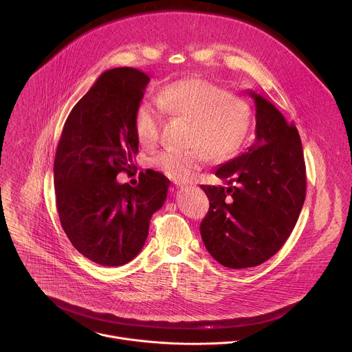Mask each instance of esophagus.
I'll return each instance as SVG.
<instances>
[{
  "mask_svg": "<svg viewBox=\"0 0 352 352\" xmlns=\"http://www.w3.org/2000/svg\"><path fill=\"white\" fill-rule=\"evenodd\" d=\"M192 185V184H190ZM177 186H188V184H184V182H178Z\"/></svg>",
  "mask_w": 352,
  "mask_h": 352,
  "instance_id": "esophagus-1",
  "label": "esophagus"
}]
</instances>
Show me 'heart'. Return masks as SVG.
Returning <instances> with one entry per match:
<instances>
[{"label":"heart","mask_w":352,"mask_h":352,"mask_svg":"<svg viewBox=\"0 0 352 352\" xmlns=\"http://www.w3.org/2000/svg\"><path fill=\"white\" fill-rule=\"evenodd\" d=\"M163 113L190 120L186 149L157 153L153 167L174 181L192 178L208 156L221 160L235 153L245 141L252 122L249 103L238 95L200 77L175 80L160 89L156 103L144 100L134 116L137 138L144 146L159 140Z\"/></svg>","instance_id":"b5f03b06"}]
</instances>
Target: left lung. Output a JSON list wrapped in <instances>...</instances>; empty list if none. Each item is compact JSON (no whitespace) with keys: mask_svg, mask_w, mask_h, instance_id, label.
<instances>
[{"mask_svg":"<svg viewBox=\"0 0 352 352\" xmlns=\"http://www.w3.org/2000/svg\"><path fill=\"white\" fill-rule=\"evenodd\" d=\"M256 103V140L215 175L228 186L201 185L210 200L200 235L221 265H260L285 245L305 200V163L298 131L264 96Z\"/></svg>","mask_w":352,"mask_h":352,"instance_id":"1","label":"left lung"}]
</instances>
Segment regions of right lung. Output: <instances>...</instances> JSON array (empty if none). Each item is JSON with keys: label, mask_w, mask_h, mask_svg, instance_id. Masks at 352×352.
I'll use <instances>...</instances> for the list:
<instances>
[{"label": "right lung", "mask_w": 352, "mask_h": 352, "mask_svg": "<svg viewBox=\"0 0 352 352\" xmlns=\"http://www.w3.org/2000/svg\"><path fill=\"white\" fill-rule=\"evenodd\" d=\"M133 67L99 76L65 123L54 163L56 208L72 245L88 260L120 267L144 248L149 222L166 201L170 179L140 173L133 188L116 179L134 170V116L149 82Z\"/></svg>", "instance_id": "1"}]
</instances>
